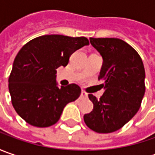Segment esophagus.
<instances>
[{
    "label": "esophagus",
    "mask_w": 155,
    "mask_h": 155,
    "mask_svg": "<svg viewBox=\"0 0 155 155\" xmlns=\"http://www.w3.org/2000/svg\"><path fill=\"white\" fill-rule=\"evenodd\" d=\"M88 97V94L84 91H82L80 95V99H85Z\"/></svg>",
    "instance_id": "obj_1"
}]
</instances>
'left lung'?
I'll use <instances>...</instances> for the list:
<instances>
[{"label":"left lung","mask_w":155,"mask_h":155,"mask_svg":"<svg viewBox=\"0 0 155 155\" xmlns=\"http://www.w3.org/2000/svg\"><path fill=\"white\" fill-rule=\"evenodd\" d=\"M103 58L98 77L104 82V95L89 94L93 110L84 116L87 126L97 133H112L122 128L140 109L145 94V69L138 52L116 38H90Z\"/></svg>","instance_id":"1"}]
</instances>
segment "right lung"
Masks as SVG:
<instances>
[{"label":"right lung","mask_w":155,"mask_h":155,"mask_svg":"<svg viewBox=\"0 0 155 155\" xmlns=\"http://www.w3.org/2000/svg\"><path fill=\"white\" fill-rule=\"evenodd\" d=\"M89 45L85 37L58 34L32 39L15 57L8 79L12 104L17 114L34 127L55 124L65 105L79 97L76 84L61 88L56 82V69L66 66L71 55Z\"/></svg>","instance_id":"obj_1"}]
</instances>
